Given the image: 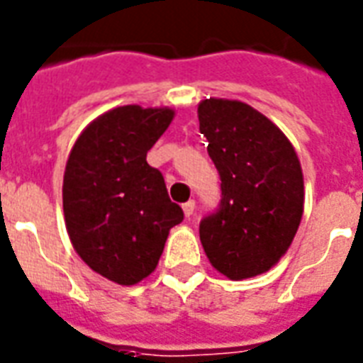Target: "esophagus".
I'll use <instances>...</instances> for the list:
<instances>
[{
    "label": "esophagus",
    "instance_id": "obj_1",
    "mask_svg": "<svg viewBox=\"0 0 363 363\" xmlns=\"http://www.w3.org/2000/svg\"><path fill=\"white\" fill-rule=\"evenodd\" d=\"M182 209H184V215H186V217L190 218L194 215V211H196V201H194V200L186 201V203L182 206Z\"/></svg>",
    "mask_w": 363,
    "mask_h": 363
}]
</instances>
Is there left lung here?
I'll use <instances>...</instances> for the list:
<instances>
[{"label": "left lung", "mask_w": 363, "mask_h": 363, "mask_svg": "<svg viewBox=\"0 0 363 363\" xmlns=\"http://www.w3.org/2000/svg\"><path fill=\"white\" fill-rule=\"evenodd\" d=\"M200 131L220 177V203L200 240L218 272L253 278L280 261L301 225L303 171L286 135L245 102L206 99Z\"/></svg>", "instance_id": "8db88e82"}]
</instances>
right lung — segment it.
I'll return each instance as SVG.
<instances>
[{
    "label": "right lung",
    "instance_id": "right-lung-1",
    "mask_svg": "<svg viewBox=\"0 0 363 363\" xmlns=\"http://www.w3.org/2000/svg\"><path fill=\"white\" fill-rule=\"evenodd\" d=\"M173 120L169 108L110 110L79 135L65 171L62 206L77 255L108 280L133 286L154 272L184 213L146 154Z\"/></svg>",
    "mask_w": 363,
    "mask_h": 363
}]
</instances>
